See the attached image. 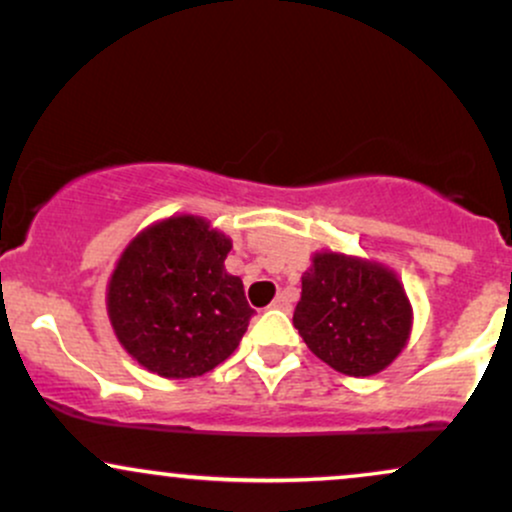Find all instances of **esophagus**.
I'll use <instances>...</instances> for the list:
<instances>
[{"mask_svg": "<svg viewBox=\"0 0 512 512\" xmlns=\"http://www.w3.org/2000/svg\"><path fill=\"white\" fill-rule=\"evenodd\" d=\"M272 308H276V310H284V313H289V310H291L289 298H286V296H276V298H274V303H272Z\"/></svg>", "mask_w": 512, "mask_h": 512, "instance_id": "34e87169", "label": "esophagus"}]
</instances>
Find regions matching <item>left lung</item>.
<instances>
[{
    "label": "left lung",
    "instance_id": "left-lung-1",
    "mask_svg": "<svg viewBox=\"0 0 512 512\" xmlns=\"http://www.w3.org/2000/svg\"><path fill=\"white\" fill-rule=\"evenodd\" d=\"M293 325L308 349L344 375L366 378L390 366L409 342L414 310L385 264L322 250L301 276Z\"/></svg>",
    "mask_w": 512,
    "mask_h": 512
}]
</instances>
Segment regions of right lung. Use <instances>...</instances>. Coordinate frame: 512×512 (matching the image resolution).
Listing matches in <instances>:
<instances>
[{"label": "right lung", "instance_id": "obj_1", "mask_svg": "<svg viewBox=\"0 0 512 512\" xmlns=\"http://www.w3.org/2000/svg\"><path fill=\"white\" fill-rule=\"evenodd\" d=\"M233 243L202 216L146 226L117 260L105 305L117 342L161 378L209 373L238 349L255 310L226 272Z\"/></svg>", "mask_w": 512, "mask_h": 512}]
</instances>
